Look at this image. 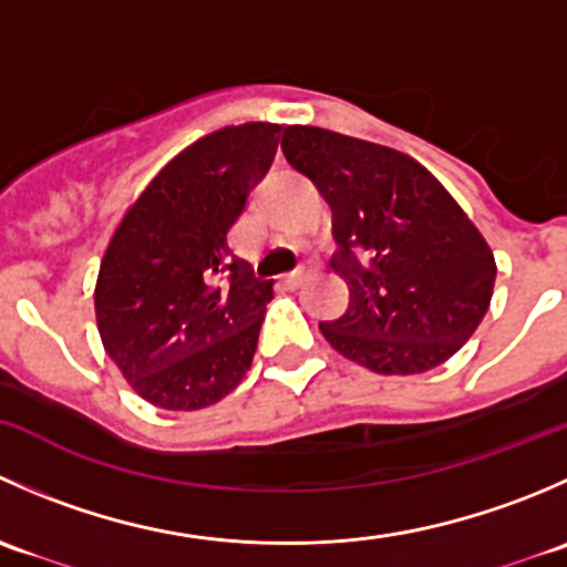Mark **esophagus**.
Returning <instances> with one entry per match:
<instances>
[{
	"mask_svg": "<svg viewBox=\"0 0 567 567\" xmlns=\"http://www.w3.org/2000/svg\"><path fill=\"white\" fill-rule=\"evenodd\" d=\"M310 271H312V268H310V266H301V268H299V271L288 274V277H285V282H288V285H290V288H299V285H301V282H305V279H307V277H310Z\"/></svg>",
	"mask_w": 567,
	"mask_h": 567,
	"instance_id": "obj_1",
	"label": "esophagus"
}]
</instances>
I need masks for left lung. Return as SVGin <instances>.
Returning <instances> with one entry per match:
<instances>
[{"label":"left lung","instance_id":"1","mask_svg":"<svg viewBox=\"0 0 567 567\" xmlns=\"http://www.w3.org/2000/svg\"><path fill=\"white\" fill-rule=\"evenodd\" d=\"M282 153L331 208L329 268L348 310L320 323L329 346L381 375L461 351L488 312L496 262L453 194L405 153L316 125H288Z\"/></svg>","mask_w":567,"mask_h":567}]
</instances>
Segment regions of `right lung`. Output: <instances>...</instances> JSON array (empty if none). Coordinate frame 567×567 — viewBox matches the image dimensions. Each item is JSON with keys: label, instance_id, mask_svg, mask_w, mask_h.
<instances>
[{"label": "right lung", "instance_id": "add662e5", "mask_svg": "<svg viewBox=\"0 0 567 567\" xmlns=\"http://www.w3.org/2000/svg\"><path fill=\"white\" fill-rule=\"evenodd\" d=\"M277 145L274 123L203 136L147 183L109 241L95 282L101 342L158 409H208L251 368L274 282L227 236Z\"/></svg>", "mask_w": 567, "mask_h": 567}]
</instances>
